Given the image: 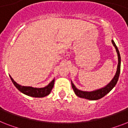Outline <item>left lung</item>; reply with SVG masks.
<instances>
[{
  "label": "left lung",
  "mask_w": 128,
  "mask_h": 128,
  "mask_svg": "<svg viewBox=\"0 0 128 128\" xmlns=\"http://www.w3.org/2000/svg\"><path fill=\"white\" fill-rule=\"evenodd\" d=\"M112 44L115 47L116 52H117L118 56V64L117 71L116 73L115 76L114 77L111 82H110L109 84H108L106 87L101 88V89L97 90L93 92H84L79 90L76 88L74 85L72 83V87L74 91V93L76 94L77 96L82 98H85V99L90 100H99L102 98H103L104 96H106L108 93H109L113 89V88L117 84L118 80L119 78L120 73V65H121V57H120V54L119 50L118 49L117 46L116 45L115 42L114 40H112Z\"/></svg>",
  "instance_id": "left-lung-1"
}]
</instances>
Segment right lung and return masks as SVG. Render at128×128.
Returning <instances> with one entry per match:
<instances>
[{"label": "right lung", "mask_w": 128, "mask_h": 128, "mask_svg": "<svg viewBox=\"0 0 128 128\" xmlns=\"http://www.w3.org/2000/svg\"><path fill=\"white\" fill-rule=\"evenodd\" d=\"M10 77L11 80H12L14 85L16 86V88L19 91L21 92L22 93L26 95L32 96V97L42 98L46 96H48L51 92V90L54 87V80H52V82H50V84L46 87L41 88H36L30 87V86H23L19 85V84H17L16 82L14 81L12 78H11V76H10Z\"/></svg>", "instance_id": "add662e5"}]
</instances>
